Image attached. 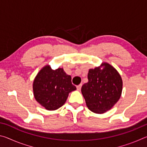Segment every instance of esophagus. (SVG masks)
Returning <instances> with one entry per match:
<instances>
[{"mask_svg":"<svg viewBox=\"0 0 147 147\" xmlns=\"http://www.w3.org/2000/svg\"><path fill=\"white\" fill-rule=\"evenodd\" d=\"M81 88H82V84H80V85H78V86H76L77 90H78V91L80 90V89H81Z\"/></svg>","mask_w":147,"mask_h":147,"instance_id":"1","label":"esophagus"}]
</instances>
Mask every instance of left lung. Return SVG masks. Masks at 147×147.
<instances>
[{
  "instance_id": "left-lung-1",
  "label": "left lung",
  "mask_w": 147,
  "mask_h": 147,
  "mask_svg": "<svg viewBox=\"0 0 147 147\" xmlns=\"http://www.w3.org/2000/svg\"><path fill=\"white\" fill-rule=\"evenodd\" d=\"M88 82L81 91L86 106L94 113L102 114L112 108L120 98L123 80L118 71L106 62L89 70Z\"/></svg>"
}]
</instances>
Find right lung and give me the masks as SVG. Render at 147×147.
Instances as JSON below:
<instances>
[{
    "mask_svg": "<svg viewBox=\"0 0 147 147\" xmlns=\"http://www.w3.org/2000/svg\"><path fill=\"white\" fill-rule=\"evenodd\" d=\"M76 89L72 84L71 76L67 74L63 68L53 70L49 65L39 71L33 82L35 99L49 111L63 106L69 93Z\"/></svg>",
    "mask_w": 147,
    "mask_h": 147,
    "instance_id": "add662e5",
    "label": "right lung"
}]
</instances>
